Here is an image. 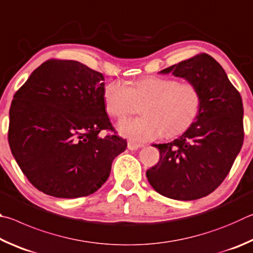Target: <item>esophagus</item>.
<instances>
[{
  "label": "esophagus",
  "mask_w": 253,
  "mask_h": 253,
  "mask_svg": "<svg viewBox=\"0 0 253 253\" xmlns=\"http://www.w3.org/2000/svg\"><path fill=\"white\" fill-rule=\"evenodd\" d=\"M142 147H143V144H139V143L132 142V141H130V142H127V149L132 150V151H135V150H138V149L142 148Z\"/></svg>",
  "instance_id": "obj_1"
}]
</instances>
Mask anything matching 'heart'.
<instances>
[{
    "label": "heart",
    "instance_id": "obj_1",
    "mask_svg": "<svg viewBox=\"0 0 253 253\" xmlns=\"http://www.w3.org/2000/svg\"><path fill=\"white\" fill-rule=\"evenodd\" d=\"M105 110L111 117L123 119L141 106V117L118 124L120 134L133 142H147L162 133L179 135L196 121L202 104L199 87L191 82L161 77H147L131 83L112 82L103 92Z\"/></svg>",
    "mask_w": 253,
    "mask_h": 253
}]
</instances>
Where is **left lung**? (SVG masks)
I'll list each match as a JSON object with an SVG mask.
<instances>
[{"instance_id":"left-lung-1","label":"left lung","mask_w":253,"mask_h":253,"mask_svg":"<svg viewBox=\"0 0 253 253\" xmlns=\"http://www.w3.org/2000/svg\"><path fill=\"white\" fill-rule=\"evenodd\" d=\"M172 73L199 87L202 104L192 126L169 143L153 144L160 161L147 171L158 193L181 201L197 200L222 183L243 143L240 93L218 62L199 54L159 72Z\"/></svg>"}]
</instances>
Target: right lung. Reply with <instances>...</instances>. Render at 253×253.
Segmentation results:
<instances>
[{"label": "right lung", "mask_w": 253, "mask_h": 253, "mask_svg": "<svg viewBox=\"0 0 253 253\" xmlns=\"http://www.w3.org/2000/svg\"><path fill=\"white\" fill-rule=\"evenodd\" d=\"M103 74L78 61L48 60L14 94L8 144L26 178L55 198L86 197L108 180L126 151L105 112Z\"/></svg>", "instance_id": "obj_1"}]
</instances>
